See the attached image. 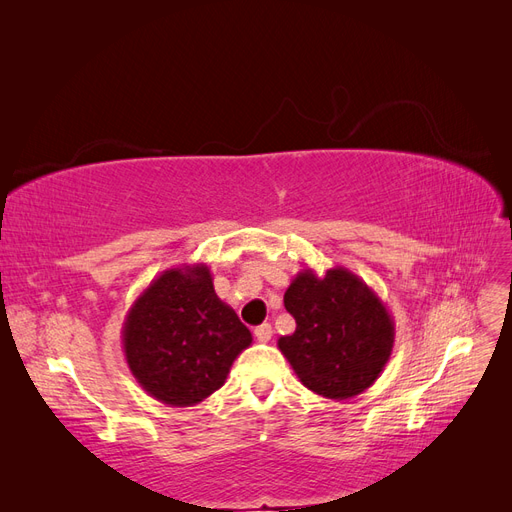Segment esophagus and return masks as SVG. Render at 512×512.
Returning a JSON list of instances; mask_svg holds the SVG:
<instances>
[{
    "mask_svg": "<svg viewBox=\"0 0 512 512\" xmlns=\"http://www.w3.org/2000/svg\"><path fill=\"white\" fill-rule=\"evenodd\" d=\"M254 335H256V339L258 342H262V344H267L269 339L273 337V329H271V324L269 322H265V324H260V327H256L254 329Z\"/></svg>",
    "mask_w": 512,
    "mask_h": 512,
    "instance_id": "esophagus-1",
    "label": "esophagus"
}]
</instances>
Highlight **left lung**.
<instances>
[{
  "label": "left lung",
  "mask_w": 512,
  "mask_h": 512,
  "mask_svg": "<svg viewBox=\"0 0 512 512\" xmlns=\"http://www.w3.org/2000/svg\"><path fill=\"white\" fill-rule=\"evenodd\" d=\"M284 305L297 329L277 339V348L309 391L342 401L380 378L393 352L395 322L359 275L346 267L322 277L303 269L284 292Z\"/></svg>",
  "instance_id": "obj_1"
}]
</instances>
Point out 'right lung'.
I'll list each match as a JSON object with an SVG mask.
<instances>
[{
	"instance_id": "add662e5",
	"label": "right lung",
	"mask_w": 512,
	"mask_h": 512,
	"mask_svg": "<svg viewBox=\"0 0 512 512\" xmlns=\"http://www.w3.org/2000/svg\"><path fill=\"white\" fill-rule=\"evenodd\" d=\"M123 354L143 391L190 408L226 382L252 333L213 288L205 262L162 271L128 309Z\"/></svg>"
}]
</instances>
